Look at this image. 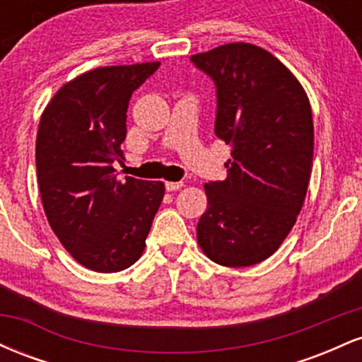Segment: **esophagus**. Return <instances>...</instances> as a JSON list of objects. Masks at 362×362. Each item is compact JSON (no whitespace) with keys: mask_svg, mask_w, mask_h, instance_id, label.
<instances>
[{"mask_svg":"<svg viewBox=\"0 0 362 362\" xmlns=\"http://www.w3.org/2000/svg\"><path fill=\"white\" fill-rule=\"evenodd\" d=\"M165 187H167L168 192H173V190H178L184 187V182H165Z\"/></svg>","mask_w":362,"mask_h":362,"instance_id":"34e87169","label":"esophagus"}]
</instances>
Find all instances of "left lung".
<instances>
[{
	"instance_id": "1",
	"label": "left lung",
	"mask_w": 362,
	"mask_h": 362,
	"mask_svg": "<svg viewBox=\"0 0 362 362\" xmlns=\"http://www.w3.org/2000/svg\"><path fill=\"white\" fill-rule=\"evenodd\" d=\"M218 88L214 132L231 146L228 178L204 184L197 243L224 267L269 259L293 230L313 167V117L305 88L265 49L231 42L194 54Z\"/></svg>"
}]
</instances>
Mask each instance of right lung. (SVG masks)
<instances>
[{"mask_svg": "<svg viewBox=\"0 0 362 362\" xmlns=\"http://www.w3.org/2000/svg\"><path fill=\"white\" fill-rule=\"evenodd\" d=\"M158 66H102L78 74L40 115L35 165L44 213L62 247L90 271L131 267L163 201V182L119 180L112 167L124 158L129 98Z\"/></svg>", "mask_w": 362, "mask_h": 362, "instance_id": "obj_1", "label": "right lung"}]
</instances>
